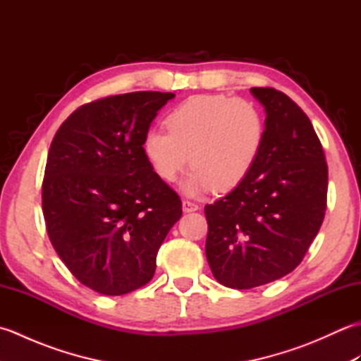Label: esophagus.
<instances>
[{"mask_svg":"<svg viewBox=\"0 0 361 361\" xmlns=\"http://www.w3.org/2000/svg\"><path fill=\"white\" fill-rule=\"evenodd\" d=\"M198 209V204L190 200H183V211L185 212H194Z\"/></svg>","mask_w":361,"mask_h":361,"instance_id":"1","label":"esophagus"}]
</instances>
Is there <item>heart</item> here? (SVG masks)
<instances>
[{
	"mask_svg": "<svg viewBox=\"0 0 361 361\" xmlns=\"http://www.w3.org/2000/svg\"><path fill=\"white\" fill-rule=\"evenodd\" d=\"M167 130L152 127L142 152L152 171L173 183L190 161L185 190L190 195L226 192L247 180L264 149L267 122L248 99L224 94L192 96L167 114Z\"/></svg>",
	"mask_w": 361,
	"mask_h": 361,
	"instance_id": "1",
	"label": "heart"
}]
</instances>
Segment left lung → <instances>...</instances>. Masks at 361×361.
<instances>
[{"label": "left lung", "instance_id": "left-lung-1", "mask_svg": "<svg viewBox=\"0 0 361 361\" xmlns=\"http://www.w3.org/2000/svg\"><path fill=\"white\" fill-rule=\"evenodd\" d=\"M267 111L264 149L247 180L204 206L206 259L221 286L248 290L291 273L323 225L327 163L301 106L274 88H251Z\"/></svg>", "mask_w": 361, "mask_h": 361}]
</instances>
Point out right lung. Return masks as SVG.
Listing matches in <instances>:
<instances>
[{"label":"right lung","instance_id":"1","mask_svg":"<svg viewBox=\"0 0 361 361\" xmlns=\"http://www.w3.org/2000/svg\"><path fill=\"white\" fill-rule=\"evenodd\" d=\"M173 93L136 91L83 104L59 127L42 185L49 240L68 270L101 295L144 287L181 217L178 194L152 171L142 137Z\"/></svg>","mask_w":361,"mask_h":361}]
</instances>
